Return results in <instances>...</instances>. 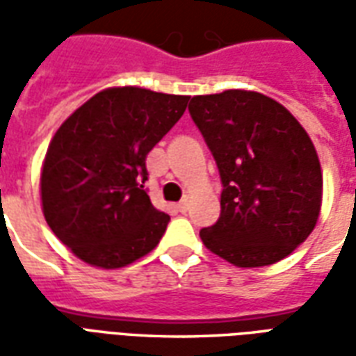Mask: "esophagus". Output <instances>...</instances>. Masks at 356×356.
Instances as JSON below:
<instances>
[{
	"instance_id": "34e87169",
	"label": "esophagus",
	"mask_w": 356,
	"mask_h": 356,
	"mask_svg": "<svg viewBox=\"0 0 356 356\" xmlns=\"http://www.w3.org/2000/svg\"><path fill=\"white\" fill-rule=\"evenodd\" d=\"M186 208H188V200H186V198H185V200H181L177 204V209H179V211H181V213H185Z\"/></svg>"
}]
</instances>
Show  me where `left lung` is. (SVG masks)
I'll return each instance as SVG.
<instances>
[{
    "label": "left lung",
    "mask_w": 356,
    "mask_h": 356,
    "mask_svg": "<svg viewBox=\"0 0 356 356\" xmlns=\"http://www.w3.org/2000/svg\"><path fill=\"white\" fill-rule=\"evenodd\" d=\"M188 112L223 183L221 216L200 231L204 246L236 267L290 255L321 213L322 170L311 137L280 102L255 91L196 95Z\"/></svg>",
    "instance_id": "obj_1"
}]
</instances>
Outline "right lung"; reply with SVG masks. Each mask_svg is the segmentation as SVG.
I'll return each instance as SVG.
<instances>
[{
  "instance_id": "right-lung-1",
  "label": "right lung",
  "mask_w": 356,
  "mask_h": 356,
  "mask_svg": "<svg viewBox=\"0 0 356 356\" xmlns=\"http://www.w3.org/2000/svg\"><path fill=\"white\" fill-rule=\"evenodd\" d=\"M186 102V95L108 88L57 129L43 160L42 209L55 236L81 261L120 268L158 246L170 216L145 191V160Z\"/></svg>"
}]
</instances>
